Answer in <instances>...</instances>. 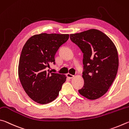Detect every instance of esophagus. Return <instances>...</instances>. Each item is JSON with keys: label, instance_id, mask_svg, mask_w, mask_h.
Returning a JSON list of instances; mask_svg holds the SVG:
<instances>
[{"label": "esophagus", "instance_id": "esophagus-1", "mask_svg": "<svg viewBox=\"0 0 129 129\" xmlns=\"http://www.w3.org/2000/svg\"><path fill=\"white\" fill-rule=\"evenodd\" d=\"M67 78H69L70 79H73L74 77V75H72V74H70V73H68V74H67Z\"/></svg>", "mask_w": 129, "mask_h": 129}]
</instances>
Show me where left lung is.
I'll use <instances>...</instances> for the list:
<instances>
[{"mask_svg": "<svg viewBox=\"0 0 129 129\" xmlns=\"http://www.w3.org/2000/svg\"><path fill=\"white\" fill-rule=\"evenodd\" d=\"M70 37L83 53L84 84L79 92L89 100L101 98L116 77L119 62L116 46L105 34L95 29Z\"/></svg>", "mask_w": 129, "mask_h": 129, "instance_id": "8db88e82", "label": "left lung"}]
</instances>
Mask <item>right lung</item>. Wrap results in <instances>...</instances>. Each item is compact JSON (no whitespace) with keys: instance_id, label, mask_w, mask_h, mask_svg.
Returning a JSON list of instances; mask_svg holds the SVG:
<instances>
[{"instance_id":"right-lung-1","label":"right lung","mask_w":129,"mask_h":129,"mask_svg":"<svg viewBox=\"0 0 129 129\" xmlns=\"http://www.w3.org/2000/svg\"><path fill=\"white\" fill-rule=\"evenodd\" d=\"M68 34L41 33L29 38L20 55L18 74L25 92L31 100L46 104L57 98L66 76L51 73L47 68L55 64V55L68 40Z\"/></svg>"}]
</instances>
